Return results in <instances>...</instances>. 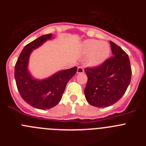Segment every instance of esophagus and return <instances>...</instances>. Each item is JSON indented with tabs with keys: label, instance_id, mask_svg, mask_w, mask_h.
<instances>
[{
	"label": "esophagus",
	"instance_id": "esophagus-1",
	"mask_svg": "<svg viewBox=\"0 0 146 146\" xmlns=\"http://www.w3.org/2000/svg\"><path fill=\"white\" fill-rule=\"evenodd\" d=\"M84 72V68L82 66H79L77 68V74H81V73H83Z\"/></svg>",
	"mask_w": 146,
	"mask_h": 146
}]
</instances>
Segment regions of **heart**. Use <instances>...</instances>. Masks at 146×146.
I'll return each instance as SVG.
<instances>
[{
	"label": "heart",
	"instance_id": "1",
	"mask_svg": "<svg viewBox=\"0 0 146 146\" xmlns=\"http://www.w3.org/2000/svg\"><path fill=\"white\" fill-rule=\"evenodd\" d=\"M82 51L84 54H88L87 64L90 66H96L102 64L110 55V49L107 42L95 39L85 41L82 44Z\"/></svg>",
	"mask_w": 146,
	"mask_h": 146
}]
</instances>
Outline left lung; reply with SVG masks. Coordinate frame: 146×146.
Returning a JSON list of instances; mask_svg holds the SVG:
<instances>
[{"label":"left lung","mask_w":146,"mask_h":146,"mask_svg":"<svg viewBox=\"0 0 146 146\" xmlns=\"http://www.w3.org/2000/svg\"><path fill=\"white\" fill-rule=\"evenodd\" d=\"M113 55L99 66L86 68V100L92 106L106 108L115 104L126 92L131 81V69L128 55L110 41Z\"/></svg>","instance_id":"obj_1"}]
</instances>
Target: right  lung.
Returning <instances> with one entry per match:
<instances>
[{
  "label": "right lung",
  "instance_id": "add662e5",
  "mask_svg": "<svg viewBox=\"0 0 146 146\" xmlns=\"http://www.w3.org/2000/svg\"><path fill=\"white\" fill-rule=\"evenodd\" d=\"M52 35H43L23 48L15 68L17 87L24 101L37 109L47 110L57 105L61 99L67 82L77 72V67L59 71L47 79H34L28 69L31 53Z\"/></svg>",
  "mask_w": 146,
  "mask_h": 146
}]
</instances>
